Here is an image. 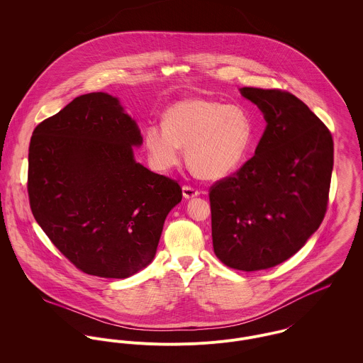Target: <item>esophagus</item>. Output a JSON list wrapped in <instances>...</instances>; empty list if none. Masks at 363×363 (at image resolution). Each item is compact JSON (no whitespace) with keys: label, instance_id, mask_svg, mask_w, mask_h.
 Wrapping results in <instances>:
<instances>
[{"label":"esophagus","instance_id":"obj_1","mask_svg":"<svg viewBox=\"0 0 363 363\" xmlns=\"http://www.w3.org/2000/svg\"><path fill=\"white\" fill-rule=\"evenodd\" d=\"M200 194V191L197 190V189H194V187H191V186H183V196H184V199H194V197H197Z\"/></svg>","mask_w":363,"mask_h":363}]
</instances>
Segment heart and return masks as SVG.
<instances>
[{"mask_svg":"<svg viewBox=\"0 0 363 363\" xmlns=\"http://www.w3.org/2000/svg\"><path fill=\"white\" fill-rule=\"evenodd\" d=\"M253 125L239 106L193 98L172 104L162 124H148L144 144L151 164L166 172L180 163L186 147L189 166L207 179L236 170L249 152Z\"/></svg>","mask_w":363,"mask_h":363,"instance_id":"obj_1","label":"heart"}]
</instances>
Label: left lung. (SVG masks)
I'll use <instances>...</instances> for the list:
<instances>
[{"instance_id":"8db88e82","label":"left lung","mask_w":363,"mask_h":363,"mask_svg":"<svg viewBox=\"0 0 363 363\" xmlns=\"http://www.w3.org/2000/svg\"><path fill=\"white\" fill-rule=\"evenodd\" d=\"M267 128L256 154L209 187L216 257L240 271L292 257L324 219L334 163L330 130L295 95L245 86Z\"/></svg>"}]
</instances>
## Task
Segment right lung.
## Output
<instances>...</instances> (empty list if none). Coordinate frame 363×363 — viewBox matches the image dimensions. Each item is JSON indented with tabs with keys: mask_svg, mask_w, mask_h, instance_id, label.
Listing matches in <instances>:
<instances>
[{
	"mask_svg": "<svg viewBox=\"0 0 363 363\" xmlns=\"http://www.w3.org/2000/svg\"><path fill=\"white\" fill-rule=\"evenodd\" d=\"M143 137L118 101L104 92L75 98L43 120L29 145L32 213L79 271L127 278L154 257L180 184L134 160Z\"/></svg>",
	"mask_w": 363,
	"mask_h": 363,
	"instance_id": "right-lung-1",
	"label": "right lung"
}]
</instances>
